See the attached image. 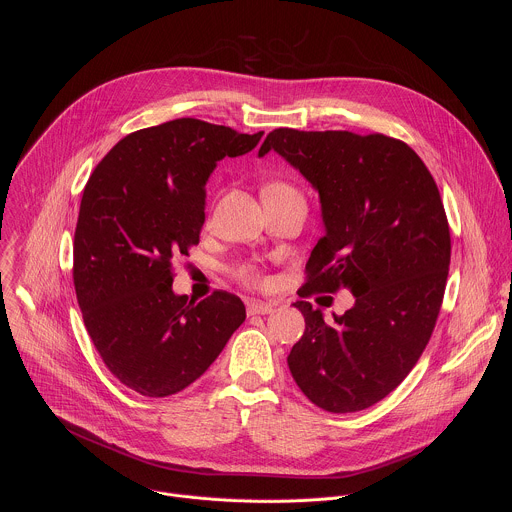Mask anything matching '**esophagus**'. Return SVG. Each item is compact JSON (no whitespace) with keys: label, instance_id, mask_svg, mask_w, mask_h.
I'll use <instances>...</instances> for the list:
<instances>
[{"label":"esophagus","instance_id":"obj_1","mask_svg":"<svg viewBox=\"0 0 512 512\" xmlns=\"http://www.w3.org/2000/svg\"><path fill=\"white\" fill-rule=\"evenodd\" d=\"M275 308H277V304H271V302H251V304H247V314L249 316H265V314H271V312H275Z\"/></svg>","mask_w":512,"mask_h":512}]
</instances>
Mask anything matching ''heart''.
<instances>
[{
  "label": "heart",
  "instance_id": "heart-1",
  "mask_svg": "<svg viewBox=\"0 0 512 512\" xmlns=\"http://www.w3.org/2000/svg\"><path fill=\"white\" fill-rule=\"evenodd\" d=\"M269 190H291V188L285 186V184H271V186L265 188V192H269ZM235 275H237V279H241L243 283H247L251 287H265L267 285V277L257 267H253V265L237 267Z\"/></svg>",
  "mask_w": 512,
  "mask_h": 512
}]
</instances>
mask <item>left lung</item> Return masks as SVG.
<instances>
[{"instance_id": "obj_1", "label": "left lung", "mask_w": 512, "mask_h": 512, "mask_svg": "<svg viewBox=\"0 0 512 512\" xmlns=\"http://www.w3.org/2000/svg\"><path fill=\"white\" fill-rule=\"evenodd\" d=\"M275 150L320 194L326 233L306 263L300 298H356L328 324L310 302L287 364L302 393L330 413L362 411L411 373L440 314L450 269V227L437 184L401 139L352 131L273 129Z\"/></svg>"}]
</instances>
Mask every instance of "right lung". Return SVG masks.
I'll use <instances>...</instances> for the list:
<instances>
[{"label":"right lung","mask_w":512,"mask_h":512,"mask_svg":"<svg viewBox=\"0 0 512 512\" xmlns=\"http://www.w3.org/2000/svg\"><path fill=\"white\" fill-rule=\"evenodd\" d=\"M261 135L192 117L137 129L85 186L72 249L77 300L107 369L143 397L186 389L245 322L229 291L194 304L172 281L174 259L200 241L216 162L251 152Z\"/></svg>","instance_id":"add662e5"}]
</instances>
